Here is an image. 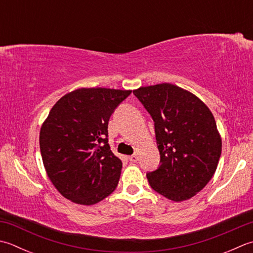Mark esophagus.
Wrapping results in <instances>:
<instances>
[{
  "instance_id": "obj_1",
  "label": "esophagus",
  "mask_w": 253,
  "mask_h": 253,
  "mask_svg": "<svg viewBox=\"0 0 253 253\" xmlns=\"http://www.w3.org/2000/svg\"><path fill=\"white\" fill-rule=\"evenodd\" d=\"M128 159H129V161H131V162H137L138 161V155H136V153H133V155L128 157Z\"/></svg>"
}]
</instances>
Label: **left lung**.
<instances>
[{
    "mask_svg": "<svg viewBox=\"0 0 253 253\" xmlns=\"http://www.w3.org/2000/svg\"><path fill=\"white\" fill-rule=\"evenodd\" d=\"M155 122L161 166L147 173L157 193L173 202L191 199L214 175L221 155V137L205 103L174 84L133 90Z\"/></svg>",
    "mask_w": 253,
    "mask_h": 253,
    "instance_id": "left-lung-1",
    "label": "left lung"
}]
</instances>
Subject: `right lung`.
<instances>
[{
	"instance_id": "1",
	"label": "right lung",
	"mask_w": 253,
	"mask_h": 253,
	"mask_svg": "<svg viewBox=\"0 0 253 253\" xmlns=\"http://www.w3.org/2000/svg\"><path fill=\"white\" fill-rule=\"evenodd\" d=\"M130 93L78 88L62 96L49 112L39 145L49 180L63 197L88 206L115 191L123 163L108 145V121Z\"/></svg>"
}]
</instances>
